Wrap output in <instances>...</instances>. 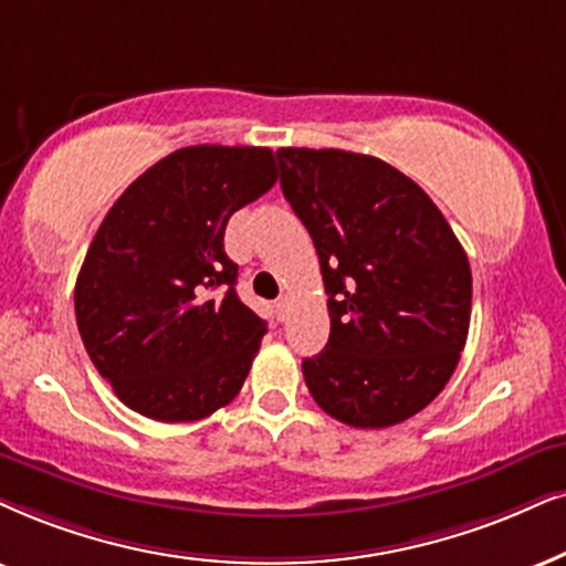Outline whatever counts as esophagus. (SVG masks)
I'll use <instances>...</instances> for the list:
<instances>
[{"label": "esophagus", "instance_id": "1", "mask_svg": "<svg viewBox=\"0 0 566 566\" xmlns=\"http://www.w3.org/2000/svg\"><path fill=\"white\" fill-rule=\"evenodd\" d=\"M274 313H276L279 321L287 318V313H290V297H287V295H282V297L276 300V303H274Z\"/></svg>", "mask_w": 566, "mask_h": 566}]
</instances>
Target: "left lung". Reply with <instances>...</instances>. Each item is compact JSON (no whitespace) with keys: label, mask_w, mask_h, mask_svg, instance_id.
I'll use <instances>...</instances> for the list:
<instances>
[{"label":"left lung","mask_w":566,"mask_h":566,"mask_svg":"<svg viewBox=\"0 0 566 566\" xmlns=\"http://www.w3.org/2000/svg\"><path fill=\"white\" fill-rule=\"evenodd\" d=\"M279 182L316 245L332 334L303 376L324 412L389 428L431 405L470 328L473 274L418 182L376 156L279 148Z\"/></svg>","instance_id":"8db88e82"}]
</instances>
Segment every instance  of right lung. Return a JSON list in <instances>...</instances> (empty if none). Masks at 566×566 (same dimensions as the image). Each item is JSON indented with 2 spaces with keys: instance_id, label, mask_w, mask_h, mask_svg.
Segmentation results:
<instances>
[{
  "instance_id": "obj_1",
  "label": "right lung",
  "mask_w": 566,
  "mask_h": 566,
  "mask_svg": "<svg viewBox=\"0 0 566 566\" xmlns=\"http://www.w3.org/2000/svg\"><path fill=\"white\" fill-rule=\"evenodd\" d=\"M276 182L271 148L188 146L106 213L75 282L85 353L146 418L190 423L230 405L266 324L234 292L227 221Z\"/></svg>"
}]
</instances>
